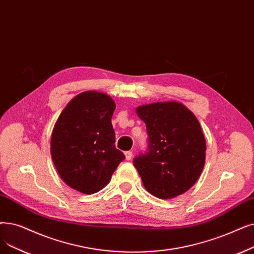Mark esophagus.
I'll list each match as a JSON object with an SVG mask.
<instances>
[{"instance_id": "esophagus-1", "label": "esophagus", "mask_w": 254, "mask_h": 254, "mask_svg": "<svg viewBox=\"0 0 254 254\" xmlns=\"http://www.w3.org/2000/svg\"><path fill=\"white\" fill-rule=\"evenodd\" d=\"M125 156H126V159L127 161H129L131 159V157H133V152H131V151H126L125 152Z\"/></svg>"}]
</instances>
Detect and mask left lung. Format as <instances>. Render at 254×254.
Returning <instances> with one entry per match:
<instances>
[{
	"mask_svg": "<svg viewBox=\"0 0 254 254\" xmlns=\"http://www.w3.org/2000/svg\"><path fill=\"white\" fill-rule=\"evenodd\" d=\"M136 113L149 136L148 151L134 160L143 186L161 199L184 194L199 179L205 163L199 121L179 102L139 106Z\"/></svg>",
	"mask_w": 254,
	"mask_h": 254,
	"instance_id": "left-lung-1",
	"label": "left lung"
}]
</instances>
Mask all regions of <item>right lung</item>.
Listing matches in <instances>:
<instances>
[{"label":"right lung","mask_w":254,"mask_h":254,"mask_svg":"<svg viewBox=\"0 0 254 254\" xmlns=\"http://www.w3.org/2000/svg\"><path fill=\"white\" fill-rule=\"evenodd\" d=\"M116 106L103 92L85 91L66 105L51 137L53 163L62 181L84 194L109 184L125 154L115 147L111 123Z\"/></svg>","instance_id":"obj_1"}]
</instances>
